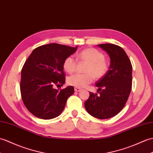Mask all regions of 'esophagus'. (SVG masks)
<instances>
[{
  "mask_svg": "<svg viewBox=\"0 0 153 153\" xmlns=\"http://www.w3.org/2000/svg\"><path fill=\"white\" fill-rule=\"evenodd\" d=\"M74 90H75L76 92H79V91H81V88H78V87H75L74 88Z\"/></svg>",
  "mask_w": 153,
  "mask_h": 153,
  "instance_id": "esophagus-1",
  "label": "esophagus"
}]
</instances>
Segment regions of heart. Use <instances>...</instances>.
<instances>
[{
    "label": "heart",
    "instance_id": "obj_1",
    "mask_svg": "<svg viewBox=\"0 0 153 153\" xmlns=\"http://www.w3.org/2000/svg\"><path fill=\"white\" fill-rule=\"evenodd\" d=\"M77 60L81 62H85V72L87 74H77L68 78V83L72 86L82 88L92 82L93 77L100 79L107 74L109 66L105 59L103 53L94 48H86L77 55ZM63 68L66 72L72 74L77 67V61L73 56H69L63 62Z\"/></svg>",
    "mask_w": 153,
    "mask_h": 153
}]
</instances>
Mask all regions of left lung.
Masks as SVG:
<instances>
[{"mask_svg":"<svg viewBox=\"0 0 153 153\" xmlns=\"http://www.w3.org/2000/svg\"><path fill=\"white\" fill-rule=\"evenodd\" d=\"M108 53L111 63L106 75L96 83L97 93L90 92L85 107L97 119L111 118L125 107L132 89V66L126 52L112 44H98Z\"/></svg>","mask_w":153,"mask_h":153,"instance_id":"obj_1","label":"left lung"}]
</instances>
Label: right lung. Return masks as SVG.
Returning <instances> with one entry per match:
<instances>
[{
    "label": "right lung",
    "mask_w": 153,
    "mask_h": 153,
    "mask_svg": "<svg viewBox=\"0 0 153 153\" xmlns=\"http://www.w3.org/2000/svg\"><path fill=\"white\" fill-rule=\"evenodd\" d=\"M77 48L55 43L43 45L35 48L25 62L20 82L21 98L35 117L51 119L61 114L74 88L55 87L65 84L63 62Z\"/></svg>",
    "instance_id": "add662e5"
}]
</instances>
